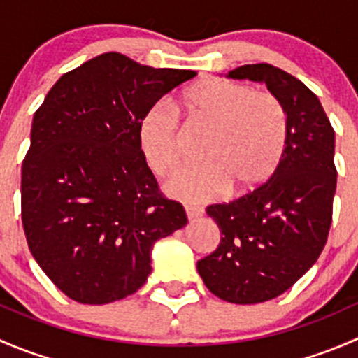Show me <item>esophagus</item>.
Returning a JSON list of instances; mask_svg holds the SVG:
<instances>
[{
	"mask_svg": "<svg viewBox=\"0 0 358 358\" xmlns=\"http://www.w3.org/2000/svg\"><path fill=\"white\" fill-rule=\"evenodd\" d=\"M185 213H187V218L189 220H197L199 216L204 215V211H202L201 208H196V206H187Z\"/></svg>",
	"mask_w": 358,
	"mask_h": 358,
	"instance_id": "34e87169",
	"label": "esophagus"
}]
</instances>
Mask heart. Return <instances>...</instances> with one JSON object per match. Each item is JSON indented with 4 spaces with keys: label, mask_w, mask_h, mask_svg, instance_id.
<instances>
[{
    "label": "heart",
    "mask_w": 358,
    "mask_h": 358,
    "mask_svg": "<svg viewBox=\"0 0 358 358\" xmlns=\"http://www.w3.org/2000/svg\"><path fill=\"white\" fill-rule=\"evenodd\" d=\"M194 121L213 126L202 156L208 161L176 169L164 183L171 197L206 202L232 189L248 196L273 176L287 147V114L277 96L255 92L244 83L209 78L183 93ZM138 143L147 164L157 173L182 157L178 110L166 100L147 107L138 122Z\"/></svg>",
    "instance_id": "b5f03b06"
}]
</instances>
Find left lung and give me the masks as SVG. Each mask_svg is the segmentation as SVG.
I'll list each match as a JSON object with an SVG mask.
<instances>
[{
    "label": "left lung",
    "instance_id": "1",
    "mask_svg": "<svg viewBox=\"0 0 358 358\" xmlns=\"http://www.w3.org/2000/svg\"><path fill=\"white\" fill-rule=\"evenodd\" d=\"M230 79L263 83L287 114V147L272 178L229 204L208 206L222 241L197 262L206 287L236 305L268 301L301 279L326 246L336 192L334 129L315 93L270 64Z\"/></svg>",
    "mask_w": 358,
    "mask_h": 358
}]
</instances>
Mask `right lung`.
<instances>
[{
    "label": "right lung",
    "mask_w": 358,
    "mask_h": 358,
    "mask_svg": "<svg viewBox=\"0 0 358 358\" xmlns=\"http://www.w3.org/2000/svg\"><path fill=\"white\" fill-rule=\"evenodd\" d=\"M196 74L102 53L64 74L36 110L22 166L25 239L74 301L106 305L138 291L156 241L187 225L183 206L159 194L138 122Z\"/></svg>",
    "instance_id": "add662e5"
}]
</instances>
